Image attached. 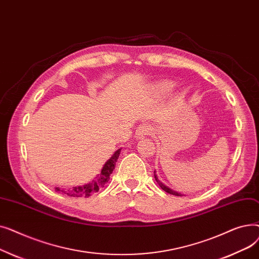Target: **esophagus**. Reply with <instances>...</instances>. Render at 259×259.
I'll return each mask as SVG.
<instances>
[{
    "label": "esophagus",
    "mask_w": 259,
    "mask_h": 259,
    "mask_svg": "<svg viewBox=\"0 0 259 259\" xmlns=\"http://www.w3.org/2000/svg\"><path fill=\"white\" fill-rule=\"evenodd\" d=\"M152 131H153V128L150 125L143 124L137 129V132H135V137H137L139 140H142V139H145L146 137H148V135H150L152 133Z\"/></svg>",
    "instance_id": "obj_1"
}]
</instances>
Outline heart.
I'll use <instances>...</instances> for the list:
<instances>
[{"mask_svg":"<svg viewBox=\"0 0 259 259\" xmlns=\"http://www.w3.org/2000/svg\"><path fill=\"white\" fill-rule=\"evenodd\" d=\"M172 87H173V84L171 83V81H168V80L161 81V83H158V84L155 86L156 90L159 91V92H167V91L171 90Z\"/></svg>","mask_w":259,"mask_h":259,"instance_id":"1","label":"heart"}]
</instances>
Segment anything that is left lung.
<instances>
[{"label": "left lung", "mask_w": 259, "mask_h": 259, "mask_svg": "<svg viewBox=\"0 0 259 259\" xmlns=\"http://www.w3.org/2000/svg\"><path fill=\"white\" fill-rule=\"evenodd\" d=\"M154 178H155V181H156V183L158 184V186L164 190L165 192H167V193H169V194H172V195H175V196H184V194H182V193H179V192H176V191H174V190H172V189H170L169 187H167L165 184H162L159 180H158V178H157V175H156V172L154 171Z\"/></svg>", "instance_id": "8db88e82"}]
</instances>
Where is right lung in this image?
I'll return each mask as SVG.
<instances>
[{"mask_svg": "<svg viewBox=\"0 0 259 259\" xmlns=\"http://www.w3.org/2000/svg\"><path fill=\"white\" fill-rule=\"evenodd\" d=\"M119 152H120V149H118L117 151H115L113 153V155L106 161V164L104 165L101 173L98 174L97 178H95L91 183L84 185V186L74 187L72 190L69 189V190H67V191L57 187L56 191L63 192L65 194H67L68 196H71V197H88L92 193L98 192L101 188H103L105 186L106 183H108L109 179H110V174L113 172V170L115 168L117 158L119 156Z\"/></svg>", "mask_w": 259, "mask_h": 259, "instance_id": "obj_1", "label": "right lung"}]
</instances>
